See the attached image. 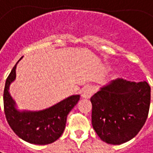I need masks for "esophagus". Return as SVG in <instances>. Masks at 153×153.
I'll return each mask as SVG.
<instances>
[{"label": "esophagus", "mask_w": 153, "mask_h": 153, "mask_svg": "<svg viewBox=\"0 0 153 153\" xmlns=\"http://www.w3.org/2000/svg\"><path fill=\"white\" fill-rule=\"evenodd\" d=\"M94 92H95L94 87H92V86H87V87H84L82 96L83 98L89 99L92 95L94 94Z\"/></svg>", "instance_id": "1"}]
</instances>
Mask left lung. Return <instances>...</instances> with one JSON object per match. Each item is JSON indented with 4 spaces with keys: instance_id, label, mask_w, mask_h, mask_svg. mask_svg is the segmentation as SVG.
Wrapping results in <instances>:
<instances>
[{
    "instance_id": "8db88e82",
    "label": "left lung",
    "mask_w": 153,
    "mask_h": 153,
    "mask_svg": "<svg viewBox=\"0 0 153 153\" xmlns=\"http://www.w3.org/2000/svg\"><path fill=\"white\" fill-rule=\"evenodd\" d=\"M150 101L151 87L147 82L116 79L91 97L93 129L108 144L127 143L146 123Z\"/></svg>"
}]
</instances>
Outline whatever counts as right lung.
<instances>
[{
    "mask_svg": "<svg viewBox=\"0 0 153 153\" xmlns=\"http://www.w3.org/2000/svg\"><path fill=\"white\" fill-rule=\"evenodd\" d=\"M22 59L21 57L19 61ZM17 63L6 79L3 94L4 111L7 123L15 133L27 143L36 145L54 143L63 133L66 127V117L78 102L80 95L71 96L42 111H21L17 110L16 102L9 92L10 83L16 79Z\"/></svg>",
    "mask_w": 153,
    "mask_h": 153,
    "instance_id": "obj_1",
    "label": "right lung"
}]
</instances>
